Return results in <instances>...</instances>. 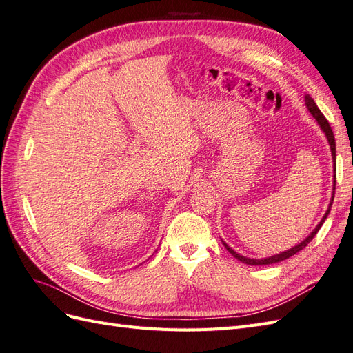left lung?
<instances>
[{
    "instance_id": "left-lung-1",
    "label": "left lung",
    "mask_w": 353,
    "mask_h": 353,
    "mask_svg": "<svg viewBox=\"0 0 353 353\" xmlns=\"http://www.w3.org/2000/svg\"><path fill=\"white\" fill-rule=\"evenodd\" d=\"M305 104H306L307 110L311 112V114L315 117L316 122L319 123V126H321V130L324 131V134H325V137H327V140H328V144H330V148H331V154H333V159H334V162H336V140H334L333 130H331V126H330L328 121L325 119L324 114L321 113V110L318 109V105L315 104V101H314V99L311 97V95H305ZM334 190H336V175H334L333 196H331L330 206H328V209H327V212H325L324 218L321 219V222L318 223L316 228H315L311 234H309V236H307L302 243H299L297 245H294V248H292V249H288V250H285V252H283V253H280V254H274V256H271V258H266V259H250V258H245V256L239 254L237 252H234V250L230 248V245H227V244L223 243V241H222V243H223V245H225V248H227V250L234 256V258L239 259V261H240V262H243V263H248V265H270V263H275V262H281V261H284V259H288V258H290V256H293V254H296L297 252H301L302 249H305L306 245L312 241V239L315 237V234L319 231V228L323 227V223H324V221L327 219L328 213H330L331 205H333V200H334Z\"/></svg>"
}]
</instances>
